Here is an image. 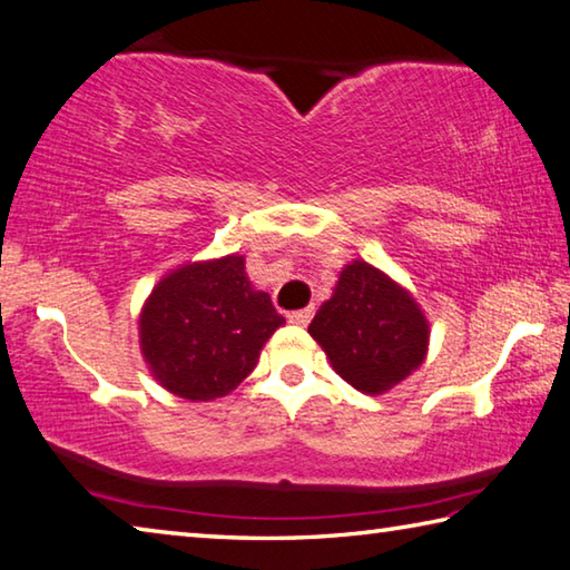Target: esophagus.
I'll return each instance as SVG.
<instances>
[{
    "instance_id": "esophagus-1",
    "label": "esophagus",
    "mask_w": 570,
    "mask_h": 570,
    "mask_svg": "<svg viewBox=\"0 0 570 570\" xmlns=\"http://www.w3.org/2000/svg\"><path fill=\"white\" fill-rule=\"evenodd\" d=\"M313 307H305V311H295V313H291L287 315V321H291L293 325H307L313 321Z\"/></svg>"
}]
</instances>
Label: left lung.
<instances>
[{
    "label": "left lung",
    "mask_w": 570,
    "mask_h": 570,
    "mask_svg": "<svg viewBox=\"0 0 570 570\" xmlns=\"http://www.w3.org/2000/svg\"><path fill=\"white\" fill-rule=\"evenodd\" d=\"M307 333L333 371L365 395H383L425 363L431 323L413 293L383 269L353 259Z\"/></svg>",
    "instance_id": "1"
}]
</instances>
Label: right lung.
Instances as JSON below:
<instances>
[{
  "label": "right lung",
  "instance_id": "add662e5",
  "mask_svg": "<svg viewBox=\"0 0 570 570\" xmlns=\"http://www.w3.org/2000/svg\"><path fill=\"white\" fill-rule=\"evenodd\" d=\"M285 317L255 291L245 255L185 263L159 279L139 311L147 371L185 401H215L253 373Z\"/></svg>",
  "mask_w": 570,
  "mask_h": 570
}]
</instances>
